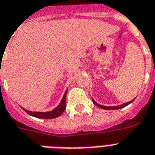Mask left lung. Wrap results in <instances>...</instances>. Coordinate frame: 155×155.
<instances>
[{"label": "left lung", "mask_w": 155, "mask_h": 155, "mask_svg": "<svg viewBox=\"0 0 155 155\" xmlns=\"http://www.w3.org/2000/svg\"><path fill=\"white\" fill-rule=\"evenodd\" d=\"M134 101V100H133ZM133 101H129L127 102V103H124V104H121V105H119V106H113V107H107V106H103V105H101V104H97V102L94 101V100L93 99V104H95V105L98 106V107H100V108H103V109H112V110H115V109H120V108H124V107H125V106H127V104H129L130 103H131V102Z\"/></svg>", "instance_id": "obj_1"}]
</instances>
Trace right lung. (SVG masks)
I'll list each match as a JSON object with an SVG mask.
<instances>
[{"label": "right lung", "mask_w": 155, "mask_h": 155, "mask_svg": "<svg viewBox=\"0 0 155 155\" xmlns=\"http://www.w3.org/2000/svg\"><path fill=\"white\" fill-rule=\"evenodd\" d=\"M66 93L67 90L66 91L65 94H64L63 97L62 99V101L59 104V105L58 106L57 108H55L54 110H52L51 112H31L28 110H26L23 108L28 114L31 115V116L37 117L39 119H54L56 117H58L63 113L64 110L66 108Z\"/></svg>", "instance_id": "obj_1"}]
</instances>
